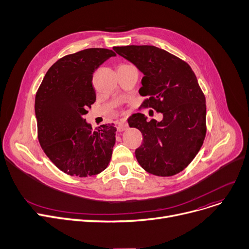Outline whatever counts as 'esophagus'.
<instances>
[{
    "label": "esophagus",
    "mask_w": 249,
    "mask_h": 249,
    "mask_svg": "<svg viewBox=\"0 0 249 249\" xmlns=\"http://www.w3.org/2000/svg\"><path fill=\"white\" fill-rule=\"evenodd\" d=\"M117 129L119 132H122V131H124V130L128 129V124L126 122H120L119 124H118Z\"/></svg>",
    "instance_id": "esophagus-1"
}]
</instances>
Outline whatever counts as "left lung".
Listing matches in <instances>:
<instances>
[{
  "label": "left lung",
  "mask_w": 249,
  "mask_h": 249,
  "mask_svg": "<svg viewBox=\"0 0 249 249\" xmlns=\"http://www.w3.org/2000/svg\"><path fill=\"white\" fill-rule=\"evenodd\" d=\"M143 73L139 94L147 99L141 107L162 113L160 122L141 113L128 119L143 141L135 150L137 161L159 177L178 174L195 159L206 136V99L190 65L152 45L113 48Z\"/></svg>",
  "instance_id": "obj_1"
}]
</instances>
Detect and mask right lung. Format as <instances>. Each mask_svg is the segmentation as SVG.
<instances>
[{"mask_svg": "<svg viewBox=\"0 0 249 249\" xmlns=\"http://www.w3.org/2000/svg\"><path fill=\"white\" fill-rule=\"evenodd\" d=\"M115 52L88 48L58 59L47 71L35 97L38 140L60 171L86 178L108 166L117 129L114 124L97 127L84 115L96 101L93 73Z\"/></svg>", "mask_w": 249, "mask_h": 249, "instance_id": "1", "label": "right lung"}]
</instances>
